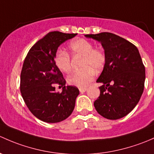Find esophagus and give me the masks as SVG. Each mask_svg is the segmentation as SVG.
Masks as SVG:
<instances>
[{
    "instance_id": "34e87169",
    "label": "esophagus",
    "mask_w": 154,
    "mask_h": 154,
    "mask_svg": "<svg viewBox=\"0 0 154 154\" xmlns=\"http://www.w3.org/2000/svg\"><path fill=\"white\" fill-rule=\"evenodd\" d=\"M87 90V88H79V91L81 92V93H84V92H85Z\"/></svg>"
}]
</instances>
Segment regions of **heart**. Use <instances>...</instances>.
<instances>
[{
	"label": "heart",
	"mask_w": 154,
	"mask_h": 154,
	"mask_svg": "<svg viewBox=\"0 0 154 154\" xmlns=\"http://www.w3.org/2000/svg\"><path fill=\"white\" fill-rule=\"evenodd\" d=\"M68 50L71 55L82 56L81 61L82 69L73 72L67 78V82L70 85L84 88L93 80L94 69L99 71L106 63V55L104 50L99 47H93L90 41L85 38H77L72 41L68 45ZM55 66L60 70L68 72L71 69L70 56L66 52L58 50L54 57Z\"/></svg>",
	"instance_id": "b5f03b06"
}]
</instances>
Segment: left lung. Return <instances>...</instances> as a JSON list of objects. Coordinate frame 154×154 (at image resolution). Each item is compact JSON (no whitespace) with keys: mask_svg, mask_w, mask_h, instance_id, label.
<instances>
[{"mask_svg":"<svg viewBox=\"0 0 154 154\" xmlns=\"http://www.w3.org/2000/svg\"><path fill=\"white\" fill-rule=\"evenodd\" d=\"M101 42L106 63L96 82L100 96L94 101L97 112L107 119L128 115L139 102L144 90L145 68L137 47L110 32L85 35Z\"/></svg>","mask_w":154,"mask_h":154,"instance_id":"8db88e82","label":"left lung"}]
</instances>
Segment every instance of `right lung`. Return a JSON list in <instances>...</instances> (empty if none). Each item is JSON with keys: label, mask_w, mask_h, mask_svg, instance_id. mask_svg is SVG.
Returning <instances> with one entry per match:
<instances>
[{"label": "right lung", "mask_w": 154, "mask_h": 154, "mask_svg": "<svg viewBox=\"0 0 154 154\" xmlns=\"http://www.w3.org/2000/svg\"><path fill=\"white\" fill-rule=\"evenodd\" d=\"M77 34L50 32L37 42L26 55L20 73V90L25 104L38 119L57 123L66 119L74 110L79 94L76 87L65 86L66 81L55 66L58 47ZM55 83L63 87L55 92Z\"/></svg>", "instance_id": "add662e5"}]
</instances>
